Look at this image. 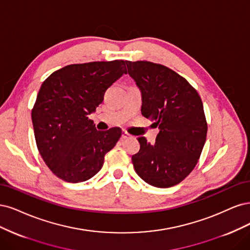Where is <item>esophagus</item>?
<instances>
[{
    "label": "esophagus",
    "mask_w": 250,
    "mask_h": 250,
    "mask_svg": "<svg viewBox=\"0 0 250 250\" xmlns=\"http://www.w3.org/2000/svg\"><path fill=\"white\" fill-rule=\"evenodd\" d=\"M128 137H130V134H128V133L125 132H125L123 133V135H122V138H123V139H126V138H128Z\"/></svg>",
    "instance_id": "34e87169"
}]
</instances>
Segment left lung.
Instances as JSON below:
<instances>
[{"label":"left lung","instance_id":"8db88e82","mask_svg":"<svg viewBox=\"0 0 250 250\" xmlns=\"http://www.w3.org/2000/svg\"><path fill=\"white\" fill-rule=\"evenodd\" d=\"M142 93V115L159 126L155 144L139 137L132 162L140 178L158 188L178 185L194 169L203 151L208 125L203 102L186 79L148 61H125Z\"/></svg>","mask_w":250,"mask_h":250}]
</instances>
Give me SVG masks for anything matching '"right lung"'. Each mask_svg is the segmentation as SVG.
I'll return each mask as SVG.
<instances>
[{"label":"right lung","mask_w":250,"mask_h":250,"mask_svg":"<svg viewBox=\"0 0 250 250\" xmlns=\"http://www.w3.org/2000/svg\"><path fill=\"white\" fill-rule=\"evenodd\" d=\"M124 74V60L70 64L54 71L40 87L32 109L35 140L44 163L59 179L85 182L102 169L122 130L98 131L88 115Z\"/></svg>","instance_id":"right-lung-1"}]
</instances>
